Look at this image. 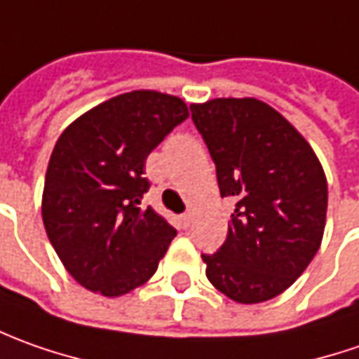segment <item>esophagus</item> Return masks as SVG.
Here are the masks:
<instances>
[{
  "label": "esophagus",
  "instance_id": "obj_1",
  "mask_svg": "<svg viewBox=\"0 0 359 359\" xmlns=\"http://www.w3.org/2000/svg\"><path fill=\"white\" fill-rule=\"evenodd\" d=\"M179 220H180V226L187 230L192 224V212H184V215H180Z\"/></svg>",
  "mask_w": 359,
  "mask_h": 359
}]
</instances>
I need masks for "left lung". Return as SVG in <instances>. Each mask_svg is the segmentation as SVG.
<instances>
[{"mask_svg": "<svg viewBox=\"0 0 359 359\" xmlns=\"http://www.w3.org/2000/svg\"><path fill=\"white\" fill-rule=\"evenodd\" d=\"M191 113L217 165L220 196L236 203L224 244L203 254L206 278L234 302L276 298L320 248L324 168L302 135L258 99H212Z\"/></svg>", "mask_w": 359, "mask_h": 359, "instance_id": "obj_1", "label": "left lung"}]
</instances>
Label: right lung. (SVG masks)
Wrapping results in <instances>:
<instances>
[{
  "mask_svg": "<svg viewBox=\"0 0 359 359\" xmlns=\"http://www.w3.org/2000/svg\"><path fill=\"white\" fill-rule=\"evenodd\" d=\"M189 117L167 93L130 91L93 107L57 139L41 215L49 242L73 278L115 298L144 284L177 230L141 198L144 161Z\"/></svg>",
  "mask_w": 359,
  "mask_h": 359,
  "instance_id": "1",
  "label": "right lung"
}]
</instances>
